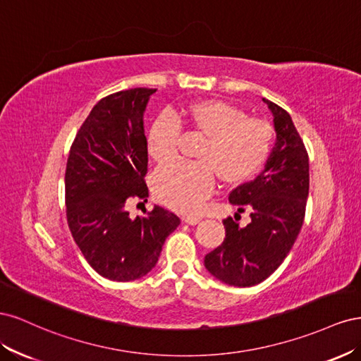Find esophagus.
<instances>
[{
  "instance_id": "34e87169",
  "label": "esophagus",
  "mask_w": 361,
  "mask_h": 361,
  "mask_svg": "<svg viewBox=\"0 0 361 361\" xmlns=\"http://www.w3.org/2000/svg\"><path fill=\"white\" fill-rule=\"evenodd\" d=\"M183 221L187 223V224H190V226H195V224H199L202 221V218L200 216H194V215H188V216H183Z\"/></svg>"
}]
</instances>
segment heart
Returning a JSON list of instances; mask_svg holds the SVG:
<instances>
[{
  "label": "heart",
  "instance_id": "heart-1",
  "mask_svg": "<svg viewBox=\"0 0 361 361\" xmlns=\"http://www.w3.org/2000/svg\"><path fill=\"white\" fill-rule=\"evenodd\" d=\"M190 123L206 137L197 162H171L155 171L154 192L159 202L179 212H197L211 197L215 174L227 183L251 179L268 161L274 146V129L265 120L223 101H203L188 111ZM179 116L166 110L152 123L149 155L157 162L178 157L182 137Z\"/></svg>",
  "mask_w": 361,
  "mask_h": 361
}]
</instances>
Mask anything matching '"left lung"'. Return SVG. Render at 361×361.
<instances>
[{
    "mask_svg": "<svg viewBox=\"0 0 361 361\" xmlns=\"http://www.w3.org/2000/svg\"><path fill=\"white\" fill-rule=\"evenodd\" d=\"M277 134L276 146L259 176L239 185L228 202L238 212L250 211L251 221H223L226 238L204 256V267L231 286H255L274 272L297 241L309 197V155L288 111L264 99ZM238 215V214H235Z\"/></svg>",
    "mask_w": 361,
    "mask_h": 361,
    "instance_id": "left-lung-1",
    "label": "left lung"
}]
</instances>
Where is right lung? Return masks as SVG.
I'll return each mask as SVG.
<instances>
[{
  "label": "right lung",
  "instance_id": "add662e5",
  "mask_svg": "<svg viewBox=\"0 0 361 361\" xmlns=\"http://www.w3.org/2000/svg\"><path fill=\"white\" fill-rule=\"evenodd\" d=\"M157 89H129L104 97L87 116L66 164V216L89 265L102 277L133 281L155 268L178 215L155 206L130 218L128 204L146 200L147 140L143 114Z\"/></svg>",
  "mask_w": 361,
  "mask_h": 361
}]
</instances>
